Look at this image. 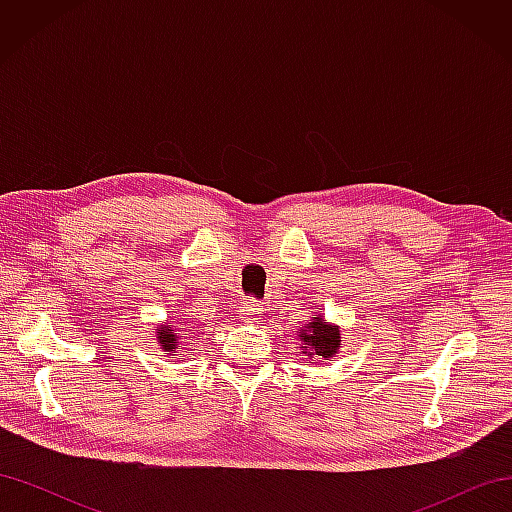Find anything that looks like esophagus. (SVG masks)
<instances>
[{"mask_svg":"<svg viewBox=\"0 0 512 512\" xmlns=\"http://www.w3.org/2000/svg\"><path fill=\"white\" fill-rule=\"evenodd\" d=\"M262 312H265V307H262V303L254 297L245 299L241 305V318L247 322H256L262 316Z\"/></svg>","mask_w":512,"mask_h":512,"instance_id":"1","label":"esophagus"}]
</instances>
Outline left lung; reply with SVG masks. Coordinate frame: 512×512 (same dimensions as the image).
I'll return each instance as SVG.
<instances>
[{"mask_svg": "<svg viewBox=\"0 0 512 512\" xmlns=\"http://www.w3.org/2000/svg\"><path fill=\"white\" fill-rule=\"evenodd\" d=\"M307 331H301L299 339L305 344L303 348H312V354H316V359H324L329 361L331 356L337 352L339 348V331L331 324H324L322 318H316L309 327H305Z\"/></svg>", "mask_w": 512, "mask_h": 512, "instance_id": "obj_1", "label": "left lung"}]
</instances>
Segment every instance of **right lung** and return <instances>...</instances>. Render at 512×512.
<instances>
[{
  "instance_id": "1",
  "label": "right lung",
  "mask_w": 512,
  "mask_h": 512,
  "mask_svg": "<svg viewBox=\"0 0 512 512\" xmlns=\"http://www.w3.org/2000/svg\"><path fill=\"white\" fill-rule=\"evenodd\" d=\"M173 329L170 327H164L162 331H160V342L164 344V350H173L175 346H177V339H175V335L170 333Z\"/></svg>"
}]
</instances>
